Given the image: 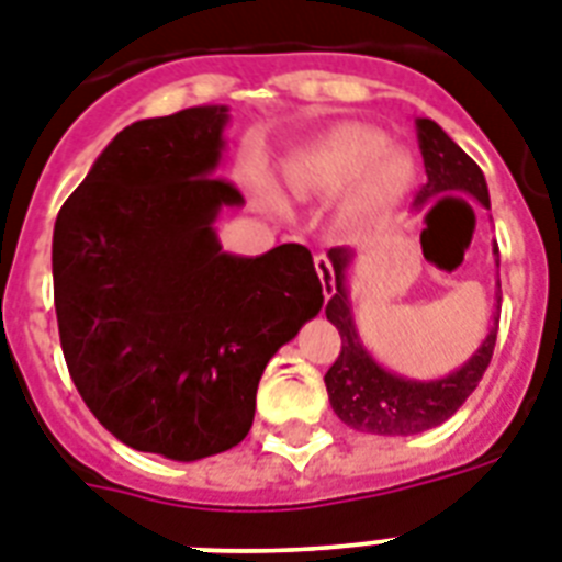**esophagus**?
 <instances>
[{"label":"esophagus","instance_id":"34e87169","mask_svg":"<svg viewBox=\"0 0 562 562\" xmlns=\"http://www.w3.org/2000/svg\"><path fill=\"white\" fill-rule=\"evenodd\" d=\"M313 263H316V272H318V278H322V290H325V299H330V295L336 293L334 267H330L327 255H316V258H313Z\"/></svg>","mask_w":562,"mask_h":562}]
</instances>
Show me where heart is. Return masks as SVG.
I'll return each instance as SVG.
<instances>
[{
    "instance_id": "obj_1",
    "label": "heart",
    "mask_w": 562,
    "mask_h": 562,
    "mask_svg": "<svg viewBox=\"0 0 562 562\" xmlns=\"http://www.w3.org/2000/svg\"><path fill=\"white\" fill-rule=\"evenodd\" d=\"M286 173L302 194L345 191L339 226L351 235H371L406 203L417 165L406 147L385 145L376 127L345 121L299 150Z\"/></svg>"
}]
</instances>
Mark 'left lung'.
I'll list each match as a JSON object with an SVG mask.
<instances>
[{
  "mask_svg": "<svg viewBox=\"0 0 562 562\" xmlns=\"http://www.w3.org/2000/svg\"><path fill=\"white\" fill-rule=\"evenodd\" d=\"M415 130L426 168V186L417 194L415 209H424L426 203H432L435 196L447 191L470 194L475 203L491 209L482 168L432 119H415ZM493 255H499V249H493ZM327 260L334 267L336 293L327 299L325 316L342 336V351L325 374V385L339 420L357 432L371 435H417L450 420L475 392V385L491 366L499 316L493 313V325L482 345L456 371L435 376V380L401 376L389 371L383 362H376L357 330L351 290H348V276H351L357 255L351 249H330ZM496 307H499V293H496Z\"/></svg>",
  "mask_w": 562,
  "mask_h": 562,
  "instance_id": "8db88e82",
  "label": "left lung"
}]
</instances>
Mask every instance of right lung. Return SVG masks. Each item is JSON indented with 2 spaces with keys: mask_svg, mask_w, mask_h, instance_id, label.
<instances>
[{
  "mask_svg": "<svg viewBox=\"0 0 562 562\" xmlns=\"http://www.w3.org/2000/svg\"><path fill=\"white\" fill-rule=\"evenodd\" d=\"M228 106L130 124L63 203L52 240L57 327L89 412L121 443L200 461L244 441L263 368L322 310L310 249L223 252L217 177Z\"/></svg>",
  "mask_w": 562,
  "mask_h": 562,
  "instance_id": "add662e5",
  "label": "right lung"
}]
</instances>
